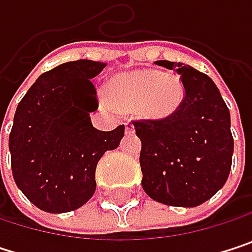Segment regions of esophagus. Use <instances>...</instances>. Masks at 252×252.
Listing matches in <instances>:
<instances>
[{
  "label": "esophagus",
  "instance_id": "34e87169",
  "mask_svg": "<svg viewBox=\"0 0 252 252\" xmlns=\"http://www.w3.org/2000/svg\"><path fill=\"white\" fill-rule=\"evenodd\" d=\"M126 132H134V126L131 123H126Z\"/></svg>",
  "mask_w": 252,
  "mask_h": 252
}]
</instances>
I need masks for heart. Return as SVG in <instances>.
Wrapping results in <instances>:
<instances>
[{"instance_id": "heart-1", "label": "heart", "mask_w": 252, "mask_h": 252, "mask_svg": "<svg viewBox=\"0 0 252 252\" xmlns=\"http://www.w3.org/2000/svg\"><path fill=\"white\" fill-rule=\"evenodd\" d=\"M106 102L117 111H134L149 120H162L179 109L185 89L176 76L141 68L115 76L105 89Z\"/></svg>"}]
</instances>
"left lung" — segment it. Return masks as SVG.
Returning <instances> with one entry per match:
<instances>
[{
	"instance_id": "1",
	"label": "left lung",
	"mask_w": 252,
	"mask_h": 252,
	"mask_svg": "<svg viewBox=\"0 0 252 252\" xmlns=\"http://www.w3.org/2000/svg\"><path fill=\"white\" fill-rule=\"evenodd\" d=\"M156 65L179 74L185 97L165 120L132 123L141 140V185L162 204L195 207L210 200L230 172V114L209 76L182 63L162 60Z\"/></svg>"
}]
</instances>
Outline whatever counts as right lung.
I'll return each instance as SVG.
<instances>
[{
  "label": "right lung",
  "instance_id": "add662e5",
  "mask_svg": "<svg viewBox=\"0 0 252 252\" xmlns=\"http://www.w3.org/2000/svg\"><path fill=\"white\" fill-rule=\"evenodd\" d=\"M105 63H64L39 77L20 100L8 138L13 178L43 212L67 213L86 204L96 189V165L120 146L124 126L96 129L92 78ZM1 129V126H0Z\"/></svg>",
  "mask_w": 252,
  "mask_h": 252
}]
</instances>
